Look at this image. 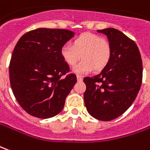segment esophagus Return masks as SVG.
Segmentation results:
<instances>
[{
	"instance_id": "obj_1",
	"label": "esophagus",
	"mask_w": 150,
	"mask_h": 150,
	"mask_svg": "<svg viewBox=\"0 0 150 150\" xmlns=\"http://www.w3.org/2000/svg\"><path fill=\"white\" fill-rule=\"evenodd\" d=\"M82 79H83V77L81 76V75H77V80L78 81H82Z\"/></svg>"
}]
</instances>
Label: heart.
<instances>
[{
	"instance_id": "obj_1",
	"label": "heart",
	"mask_w": 150,
	"mask_h": 150,
	"mask_svg": "<svg viewBox=\"0 0 150 150\" xmlns=\"http://www.w3.org/2000/svg\"><path fill=\"white\" fill-rule=\"evenodd\" d=\"M62 60L74 67L82 57L83 60L75 68L77 74L101 71L107 67L112 56V47L107 39L94 33L85 32L73 40L72 45H64L61 48Z\"/></svg>"
}]
</instances>
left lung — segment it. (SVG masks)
<instances>
[{"mask_svg": "<svg viewBox=\"0 0 150 150\" xmlns=\"http://www.w3.org/2000/svg\"><path fill=\"white\" fill-rule=\"evenodd\" d=\"M97 31L107 35L111 59L99 75L83 78V99L93 117L110 121L122 115L136 99L142 83V59L135 41L120 31L106 28Z\"/></svg>", "mask_w": 150, "mask_h": 150, "instance_id": "8db88e82", "label": "left lung"}]
</instances>
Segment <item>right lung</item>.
Here are the masks:
<instances>
[{
  "label": "right lung",
  "instance_id": "add662e5",
  "mask_svg": "<svg viewBox=\"0 0 150 150\" xmlns=\"http://www.w3.org/2000/svg\"><path fill=\"white\" fill-rule=\"evenodd\" d=\"M73 36L69 30L38 28L25 33L16 44L9 81L17 101L29 115L49 119L62 110L77 79L60 50Z\"/></svg>",
  "mask_w": 150,
  "mask_h": 150
}]
</instances>
